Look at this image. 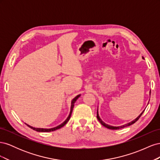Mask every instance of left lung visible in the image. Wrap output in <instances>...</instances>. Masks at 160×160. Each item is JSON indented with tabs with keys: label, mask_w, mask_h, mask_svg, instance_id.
I'll use <instances>...</instances> for the list:
<instances>
[{
	"label": "left lung",
	"mask_w": 160,
	"mask_h": 160,
	"mask_svg": "<svg viewBox=\"0 0 160 160\" xmlns=\"http://www.w3.org/2000/svg\"><path fill=\"white\" fill-rule=\"evenodd\" d=\"M150 93H151V92H150ZM143 112L140 114L138 117L135 119V120H133V122H132L131 123H128V124H125V125H122V126H119V127H113V126H111V125H108V124H106V123H105L102 120H101V119H100V118H99V114H98V113H97V118H98V119L99 120V122L101 123V124L102 125H103L104 127H105V128H108V129H121V128H125V127H126V126H128V125H132L133 123H135L137 122V121L139 119V118L141 117L142 116V115L143 114Z\"/></svg>",
	"instance_id": "left-lung-1"
}]
</instances>
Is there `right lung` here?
Instances as JSON below:
<instances>
[{"instance_id":"1","label":"right lung","mask_w":160,"mask_h":160,"mask_svg":"<svg viewBox=\"0 0 160 160\" xmlns=\"http://www.w3.org/2000/svg\"><path fill=\"white\" fill-rule=\"evenodd\" d=\"M80 96V95H77V96H76L75 98L72 100V102H71V111H70V113H69V117L67 118V119L65 121V122L62 123V124H61V125H59V126H57V127H56V128H51V129H43V128H33V127H31V126H30L29 125H28V124H27V123H25L28 127H29L30 128H31V129H32L33 130H35V131H37V132H53V131H55V130H57V129H60L61 128H62V127H63L64 125L69 122V120L70 119V118H71V113H72V109H73V108H74V103H75V101H77V99H78V98Z\"/></svg>"}]
</instances>
